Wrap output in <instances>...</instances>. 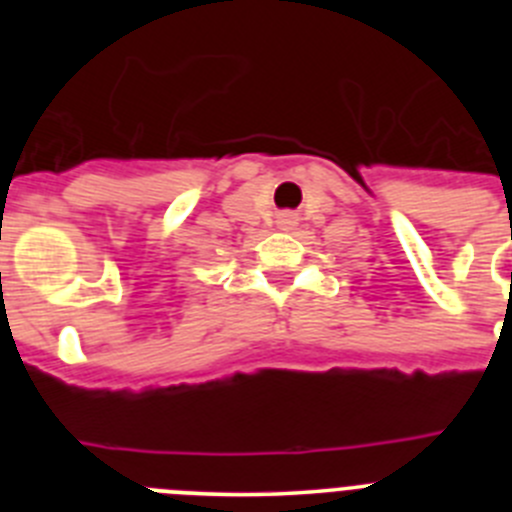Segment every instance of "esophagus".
<instances>
[{"instance_id": "esophagus-1", "label": "esophagus", "mask_w": 512, "mask_h": 512, "mask_svg": "<svg viewBox=\"0 0 512 512\" xmlns=\"http://www.w3.org/2000/svg\"><path fill=\"white\" fill-rule=\"evenodd\" d=\"M295 215H289V212H282V215L277 217V225H279V230H292L295 228Z\"/></svg>"}]
</instances>
